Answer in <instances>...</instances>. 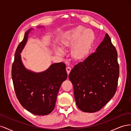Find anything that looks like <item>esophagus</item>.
<instances>
[{
  "mask_svg": "<svg viewBox=\"0 0 131 131\" xmlns=\"http://www.w3.org/2000/svg\"><path fill=\"white\" fill-rule=\"evenodd\" d=\"M66 71H67L68 74H69L71 71V68L70 66H68V67H66Z\"/></svg>",
  "mask_w": 131,
  "mask_h": 131,
  "instance_id": "34e87169",
  "label": "esophagus"
}]
</instances>
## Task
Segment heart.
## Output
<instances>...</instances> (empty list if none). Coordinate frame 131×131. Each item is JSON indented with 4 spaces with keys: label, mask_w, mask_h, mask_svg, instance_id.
<instances>
[{
    "label": "heart",
    "mask_w": 131,
    "mask_h": 131,
    "mask_svg": "<svg viewBox=\"0 0 131 131\" xmlns=\"http://www.w3.org/2000/svg\"><path fill=\"white\" fill-rule=\"evenodd\" d=\"M94 33L91 29L85 28L83 26H79L67 32L61 41L63 49L73 46L72 55L76 59H82L86 56L94 40ZM55 53L62 56L65 53L62 48L57 47Z\"/></svg>",
    "instance_id": "obj_1"
}]
</instances>
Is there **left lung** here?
Returning <instances> with one entry per match:
<instances>
[{"label": "left lung", "mask_w": 131, "mask_h": 131, "mask_svg": "<svg viewBox=\"0 0 131 131\" xmlns=\"http://www.w3.org/2000/svg\"><path fill=\"white\" fill-rule=\"evenodd\" d=\"M118 76L117 51L106 33L95 52L69 74L77 107L85 113L100 110L115 94Z\"/></svg>", "instance_id": "obj_1"}]
</instances>
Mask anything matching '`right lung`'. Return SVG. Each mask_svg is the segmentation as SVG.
Listing matches in <instances>:
<instances>
[{
	"instance_id": "obj_1",
	"label": "right lung",
	"mask_w": 131,
	"mask_h": 131,
	"mask_svg": "<svg viewBox=\"0 0 131 131\" xmlns=\"http://www.w3.org/2000/svg\"><path fill=\"white\" fill-rule=\"evenodd\" d=\"M43 26H38L42 28ZM33 28L25 33L18 44L12 65V76L17 98L25 109L36 115H47L54 109L59 90L67 77L64 63H54L40 72L27 69L22 61L21 53Z\"/></svg>"
}]
</instances>
